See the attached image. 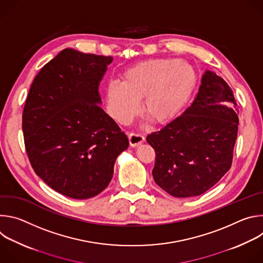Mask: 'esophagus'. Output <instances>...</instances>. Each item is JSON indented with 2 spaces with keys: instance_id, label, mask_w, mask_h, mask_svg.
I'll list each match as a JSON object with an SVG mask.
<instances>
[{
  "instance_id": "1",
  "label": "esophagus",
  "mask_w": 263,
  "mask_h": 263,
  "mask_svg": "<svg viewBox=\"0 0 263 263\" xmlns=\"http://www.w3.org/2000/svg\"><path fill=\"white\" fill-rule=\"evenodd\" d=\"M129 141L131 146H137L140 143H142L144 141V137L141 134L138 133H130L129 134Z\"/></svg>"
}]
</instances>
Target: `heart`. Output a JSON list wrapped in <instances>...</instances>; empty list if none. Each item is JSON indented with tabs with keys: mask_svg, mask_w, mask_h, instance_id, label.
Listing matches in <instances>:
<instances>
[{
	"mask_svg": "<svg viewBox=\"0 0 263 263\" xmlns=\"http://www.w3.org/2000/svg\"><path fill=\"white\" fill-rule=\"evenodd\" d=\"M194 67L179 58H158L140 62L124 73V82L107 85V109L121 124L130 123L144 110L157 123L171 122L179 116L196 84Z\"/></svg>",
	"mask_w": 263,
	"mask_h": 263,
	"instance_id": "1",
	"label": "heart"
}]
</instances>
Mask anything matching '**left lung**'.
<instances>
[{
	"mask_svg": "<svg viewBox=\"0 0 263 263\" xmlns=\"http://www.w3.org/2000/svg\"><path fill=\"white\" fill-rule=\"evenodd\" d=\"M237 131L232 89L215 72L206 70L193 104L146 136L156 153L155 183L176 198L204 194L230 170Z\"/></svg>",
	"mask_w": 263,
	"mask_h": 263,
	"instance_id": "1",
	"label": "left lung"
}]
</instances>
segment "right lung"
Listing matches in <instances>:
<instances>
[{
  "mask_svg": "<svg viewBox=\"0 0 263 263\" xmlns=\"http://www.w3.org/2000/svg\"><path fill=\"white\" fill-rule=\"evenodd\" d=\"M111 56L64 49L36 74L23 112L30 163L52 190L85 200L103 192L127 135L99 106Z\"/></svg>",
  "mask_w": 263,
  "mask_h": 263,
  "instance_id": "obj_1",
  "label": "right lung"
}]
</instances>
